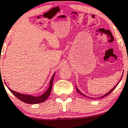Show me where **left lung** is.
<instances>
[{
  "instance_id": "8db88e82",
  "label": "left lung",
  "mask_w": 128,
  "mask_h": 128,
  "mask_svg": "<svg viewBox=\"0 0 128 128\" xmlns=\"http://www.w3.org/2000/svg\"><path fill=\"white\" fill-rule=\"evenodd\" d=\"M118 83H117V84H116V86H114V88H112V90H110V91H109V92H108V93H106V94H104V96H102V97H100V98H102V97H105V96H108V95H109V94H110V93H111V92H112V91H113V90H114V89H115V88H116V86H117V85H118ZM76 90H77V92H78V93H79V94H81V95H83V96H85V97H86V96H85V95H84V94H83L82 92H80V91H79V90H78V89H77V88H76ZM89 98H90V97H89Z\"/></svg>"
}]
</instances>
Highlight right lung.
Wrapping results in <instances>:
<instances>
[{
    "mask_svg": "<svg viewBox=\"0 0 128 128\" xmlns=\"http://www.w3.org/2000/svg\"><path fill=\"white\" fill-rule=\"evenodd\" d=\"M54 74L52 76V78H51V81H50V87L48 88V90L46 91V92L44 93L43 95L40 96H38V97H34V96H32L31 95H26V94H22L20 93L17 92L12 91V90L8 88V89L10 90V91L14 94L17 98L20 100L21 101L24 102V103H28V104H37V103H39L44 102V101H45L47 98H48V97L50 96V94H51V90H52V82H53V79H54Z\"/></svg>",
    "mask_w": 128,
    "mask_h": 128,
    "instance_id": "1",
    "label": "right lung"
}]
</instances>
